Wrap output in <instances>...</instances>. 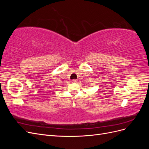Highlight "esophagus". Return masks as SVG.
Here are the masks:
<instances>
[{
    "mask_svg": "<svg viewBox=\"0 0 149 149\" xmlns=\"http://www.w3.org/2000/svg\"><path fill=\"white\" fill-rule=\"evenodd\" d=\"M72 81H73V83H76L78 81V80L77 79H73V80H72Z\"/></svg>",
    "mask_w": 149,
    "mask_h": 149,
    "instance_id": "esophagus-1",
    "label": "esophagus"
}]
</instances>
